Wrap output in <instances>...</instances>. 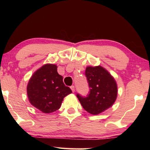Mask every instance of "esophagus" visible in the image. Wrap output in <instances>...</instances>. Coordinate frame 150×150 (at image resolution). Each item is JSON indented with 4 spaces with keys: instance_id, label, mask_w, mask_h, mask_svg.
Instances as JSON below:
<instances>
[{
    "instance_id": "34e87169",
    "label": "esophagus",
    "mask_w": 150,
    "mask_h": 150,
    "mask_svg": "<svg viewBox=\"0 0 150 150\" xmlns=\"http://www.w3.org/2000/svg\"><path fill=\"white\" fill-rule=\"evenodd\" d=\"M70 88H71V90L73 92L75 91V86H71L70 87Z\"/></svg>"
}]
</instances>
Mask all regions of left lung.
<instances>
[{
  "label": "left lung",
  "instance_id": "8db88e82",
  "mask_svg": "<svg viewBox=\"0 0 150 150\" xmlns=\"http://www.w3.org/2000/svg\"><path fill=\"white\" fill-rule=\"evenodd\" d=\"M85 75L90 93L84 97L77 94V97L86 111L98 115L113 106L117 97V84L110 73L100 66H88Z\"/></svg>",
  "mask_w": 150,
  "mask_h": 150
}]
</instances>
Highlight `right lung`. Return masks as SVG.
I'll list each match as a JSON object with an SVG mask.
<instances>
[{
  "instance_id": "right-lung-1",
  "label": "right lung",
  "mask_w": 150,
  "mask_h": 150,
  "mask_svg": "<svg viewBox=\"0 0 150 150\" xmlns=\"http://www.w3.org/2000/svg\"><path fill=\"white\" fill-rule=\"evenodd\" d=\"M71 93L57 72V65L52 64H46L37 69L27 86L30 103L44 113L59 110L64 98Z\"/></svg>"
}]
</instances>
